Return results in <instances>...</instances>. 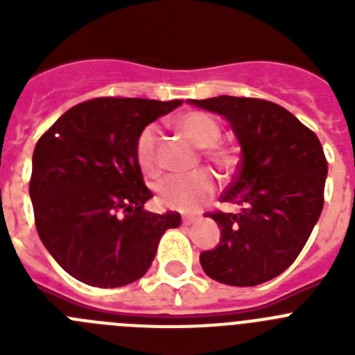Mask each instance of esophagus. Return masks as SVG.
<instances>
[{
  "label": "esophagus",
  "instance_id": "obj_1",
  "mask_svg": "<svg viewBox=\"0 0 355 355\" xmlns=\"http://www.w3.org/2000/svg\"><path fill=\"white\" fill-rule=\"evenodd\" d=\"M199 218H200L199 215H187V216H183V224L190 225V224H193V222L199 220Z\"/></svg>",
  "mask_w": 355,
  "mask_h": 355
}]
</instances>
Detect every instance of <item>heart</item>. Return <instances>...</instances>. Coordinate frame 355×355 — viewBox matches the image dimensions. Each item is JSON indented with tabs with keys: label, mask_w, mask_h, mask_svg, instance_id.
<instances>
[{
	"label": "heart",
	"mask_w": 355,
	"mask_h": 355,
	"mask_svg": "<svg viewBox=\"0 0 355 355\" xmlns=\"http://www.w3.org/2000/svg\"><path fill=\"white\" fill-rule=\"evenodd\" d=\"M175 126L197 147H205V156L220 171H233L238 156L231 147L218 144L222 128L205 112H188L175 121ZM137 159L147 175L155 178L162 171L158 156V130L146 126L137 139ZM216 178L209 171H197L187 175H168L158 184L156 192L163 206L178 211H193L216 193Z\"/></svg>",
	"instance_id": "heart-1"
}]
</instances>
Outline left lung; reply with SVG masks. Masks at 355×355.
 I'll return each instance as SVG.
<instances>
[{"mask_svg": "<svg viewBox=\"0 0 355 355\" xmlns=\"http://www.w3.org/2000/svg\"><path fill=\"white\" fill-rule=\"evenodd\" d=\"M231 122L241 146L233 183L220 202L240 213L208 211L222 240L200 266L229 286H256L283 274L306 245L322 208L327 159L315 131L286 108L256 97L192 99Z\"/></svg>", "mask_w": 355, "mask_h": 355, "instance_id": "obj_1", "label": "left lung"}]
</instances>
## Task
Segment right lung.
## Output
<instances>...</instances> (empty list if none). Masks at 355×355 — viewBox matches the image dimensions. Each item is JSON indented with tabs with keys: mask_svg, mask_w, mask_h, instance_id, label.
Segmentation results:
<instances>
[{
	"mask_svg": "<svg viewBox=\"0 0 355 355\" xmlns=\"http://www.w3.org/2000/svg\"><path fill=\"white\" fill-rule=\"evenodd\" d=\"M181 103L96 97L67 110L37 142L30 178L37 233L81 283H133L149 270L163 233L180 227V213L144 209L153 193L135 147L147 124Z\"/></svg>",
	"mask_w": 355,
	"mask_h": 355,
	"instance_id": "right-lung-1",
	"label": "right lung"
}]
</instances>
